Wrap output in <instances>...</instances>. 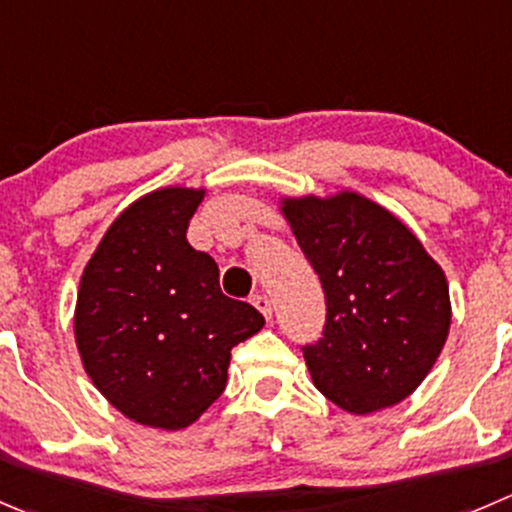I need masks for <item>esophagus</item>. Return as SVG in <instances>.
Returning a JSON list of instances; mask_svg holds the SVG:
<instances>
[{
    "mask_svg": "<svg viewBox=\"0 0 512 512\" xmlns=\"http://www.w3.org/2000/svg\"><path fill=\"white\" fill-rule=\"evenodd\" d=\"M252 305L257 307V310L262 312V315H265V320H270L272 317V300L267 295H255L252 297Z\"/></svg>",
    "mask_w": 512,
    "mask_h": 512,
    "instance_id": "esophagus-1",
    "label": "esophagus"
}]
</instances>
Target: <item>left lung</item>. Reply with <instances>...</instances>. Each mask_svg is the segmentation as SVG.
Wrapping results in <instances>:
<instances>
[{"label":"left lung","instance_id":"obj_1","mask_svg":"<svg viewBox=\"0 0 512 512\" xmlns=\"http://www.w3.org/2000/svg\"><path fill=\"white\" fill-rule=\"evenodd\" d=\"M282 215L325 292L322 337L302 345L315 388L355 415L398 405L448 340L445 272L398 217L355 192L285 200Z\"/></svg>","mask_w":512,"mask_h":512}]
</instances>
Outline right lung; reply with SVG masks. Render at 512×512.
Segmentation results:
<instances>
[{"label":"right lung","mask_w":512,"mask_h":512,"mask_svg":"<svg viewBox=\"0 0 512 512\" xmlns=\"http://www.w3.org/2000/svg\"><path fill=\"white\" fill-rule=\"evenodd\" d=\"M205 190L165 187L104 232L79 282L74 337L94 388L122 415L180 430L222 395L232 347L262 330L250 302L220 290V270L187 242Z\"/></svg>","instance_id":"add662e5"}]
</instances>
